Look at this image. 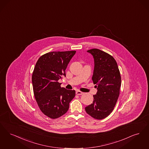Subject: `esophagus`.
<instances>
[{"label":"esophagus","mask_w":149,"mask_h":149,"mask_svg":"<svg viewBox=\"0 0 149 149\" xmlns=\"http://www.w3.org/2000/svg\"><path fill=\"white\" fill-rule=\"evenodd\" d=\"M76 95H82L84 93L82 92L81 91H77L76 92Z\"/></svg>","instance_id":"obj_1"}]
</instances>
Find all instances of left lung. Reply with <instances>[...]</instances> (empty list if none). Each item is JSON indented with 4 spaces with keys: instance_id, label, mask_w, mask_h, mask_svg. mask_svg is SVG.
Wrapping results in <instances>:
<instances>
[{
    "instance_id": "left-lung-1",
    "label": "left lung",
    "mask_w": 149,
    "mask_h": 149,
    "mask_svg": "<svg viewBox=\"0 0 149 149\" xmlns=\"http://www.w3.org/2000/svg\"><path fill=\"white\" fill-rule=\"evenodd\" d=\"M87 52L94 58V70L92 79L97 92L93 103L85 107L86 112L95 119L101 120L113 111L120 95L121 84L120 73L114 58L98 49Z\"/></svg>"
}]
</instances>
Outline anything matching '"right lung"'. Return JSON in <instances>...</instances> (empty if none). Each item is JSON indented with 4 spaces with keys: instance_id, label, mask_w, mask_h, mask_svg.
Returning <instances> with one entry per match:
<instances>
[{
    "instance_id": "1",
    "label": "right lung",
    "mask_w": 149,
    "mask_h": 149,
    "mask_svg": "<svg viewBox=\"0 0 149 149\" xmlns=\"http://www.w3.org/2000/svg\"><path fill=\"white\" fill-rule=\"evenodd\" d=\"M75 51L52 52L42 56L33 72V92L40 110L53 119L62 116L75 96L74 90L61 87L58 80L65 77V70Z\"/></svg>"
}]
</instances>
